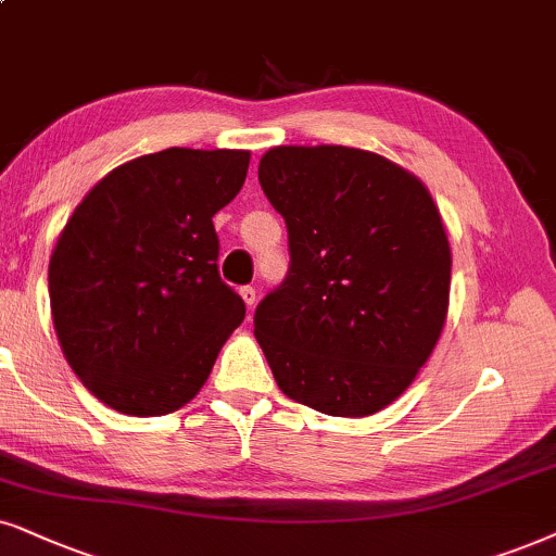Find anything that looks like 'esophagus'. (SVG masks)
<instances>
[{
    "mask_svg": "<svg viewBox=\"0 0 556 556\" xmlns=\"http://www.w3.org/2000/svg\"><path fill=\"white\" fill-rule=\"evenodd\" d=\"M241 298H243L245 305H249V307H254V305H256V300H258V294H256V287H251V285L241 287Z\"/></svg>",
    "mask_w": 556,
    "mask_h": 556,
    "instance_id": "34e87169",
    "label": "esophagus"
}]
</instances>
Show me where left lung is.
I'll list each match as a JSON object with an SVG mask.
<instances>
[{
	"label": "left lung",
	"instance_id": "1",
	"mask_svg": "<svg viewBox=\"0 0 556 556\" xmlns=\"http://www.w3.org/2000/svg\"><path fill=\"white\" fill-rule=\"evenodd\" d=\"M258 181L285 217L290 271L254 333L279 390L362 418L407 390L444 328L452 251L424 181L346 146H277Z\"/></svg>",
	"mask_w": 556,
	"mask_h": 556
}]
</instances>
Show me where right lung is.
<instances>
[{
  "mask_svg": "<svg viewBox=\"0 0 556 556\" xmlns=\"http://www.w3.org/2000/svg\"><path fill=\"white\" fill-rule=\"evenodd\" d=\"M249 151L166 149L112 168L48 266L53 328L84 388L125 416H166L207 382L245 305L220 279L213 215Z\"/></svg>",
  "mask_w": 556,
  "mask_h": 556,
  "instance_id": "add662e5",
  "label": "right lung"
}]
</instances>
